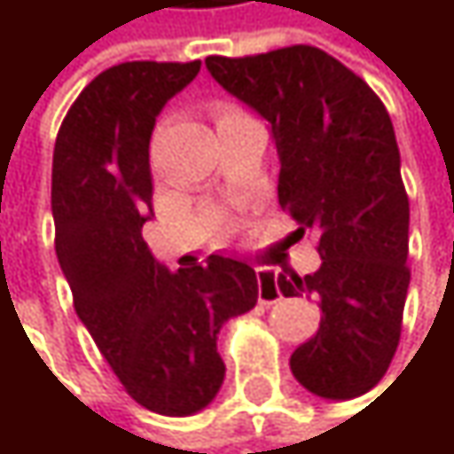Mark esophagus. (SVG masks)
<instances>
[{
	"label": "esophagus",
	"instance_id": "34e87169",
	"mask_svg": "<svg viewBox=\"0 0 454 454\" xmlns=\"http://www.w3.org/2000/svg\"><path fill=\"white\" fill-rule=\"evenodd\" d=\"M257 300L262 305H273L281 300V289H278V273L268 270V268H257Z\"/></svg>",
	"mask_w": 454,
	"mask_h": 454
}]
</instances>
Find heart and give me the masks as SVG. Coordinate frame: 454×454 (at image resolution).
Listing matches in <instances>:
<instances>
[{
	"label": "heart",
	"mask_w": 454,
	"mask_h": 454,
	"mask_svg": "<svg viewBox=\"0 0 454 454\" xmlns=\"http://www.w3.org/2000/svg\"><path fill=\"white\" fill-rule=\"evenodd\" d=\"M233 113H239V110L231 107V105H215V121H221V118H226V115H233Z\"/></svg>",
	"instance_id": "1"
}]
</instances>
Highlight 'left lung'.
<instances>
[{
  "label": "left lung",
  "mask_w": 454,
  "mask_h": 454,
  "mask_svg": "<svg viewBox=\"0 0 454 454\" xmlns=\"http://www.w3.org/2000/svg\"><path fill=\"white\" fill-rule=\"evenodd\" d=\"M210 75L262 115L278 149V202L297 236L317 239L320 268L278 276L284 297L316 294L320 328L289 360L317 397L352 400L387 373L410 286V202L392 118L376 91L308 44L207 57Z\"/></svg>",
  "instance_id": "1"
}]
</instances>
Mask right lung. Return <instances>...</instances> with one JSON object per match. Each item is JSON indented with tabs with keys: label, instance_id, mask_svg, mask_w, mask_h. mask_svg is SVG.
<instances>
[{
	"label": "right lung",
	"instance_id": "add662e5",
	"mask_svg": "<svg viewBox=\"0 0 454 454\" xmlns=\"http://www.w3.org/2000/svg\"><path fill=\"white\" fill-rule=\"evenodd\" d=\"M200 65L107 67L67 110L51 160L54 249L75 313L138 405L178 418L215 400L226 376L218 333L257 305L247 262L210 254L170 273L141 239L152 215L154 121Z\"/></svg>",
	"mask_w": 454,
	"mask_h": 454
}]
</instances>
